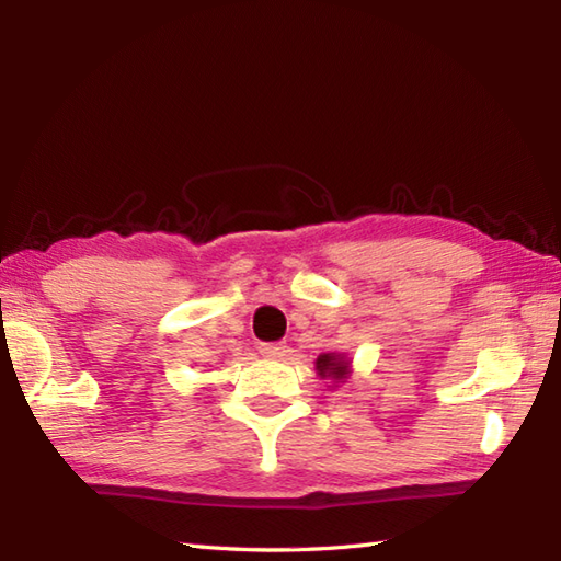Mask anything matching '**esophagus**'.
Wrapping results in <instances>:
<instances>
[{
    "instance_id": "obj_1",
    "label": "esophagus",
    "mask_w": 561,
    "mask_h": 561,
    "mask_svg": "<svg viewBox=\"0 0 561 561\" xmlns=\"http://www.w3.org/2000/svg\"><path fill=\"white\" fill-rule=\"evenodd\" d=\"M260 354L265 356V359H284V356H287V347L277 342H267V344H260Z\"/></svg>"
}]
</instances>
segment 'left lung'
Listing matches in <instances>:
<instances>
[{
  "instance_id": "8db88e82",
  "label": "left lung",
  "mask_w": 561,
  "mask_h": 561,
  "mask_svg": "<svg viewBox=\"0 0 561 561\" xmlns=\"http://www.w3.org/2000/svg\"><path fill=\"white\" fill-rule=\"evenodd\" d=\"M316 371L320 378H328L332 383H344L350 378L352 368H350V359H344V354H320L316 359Z\"/></svg>"
}]
</instances>
